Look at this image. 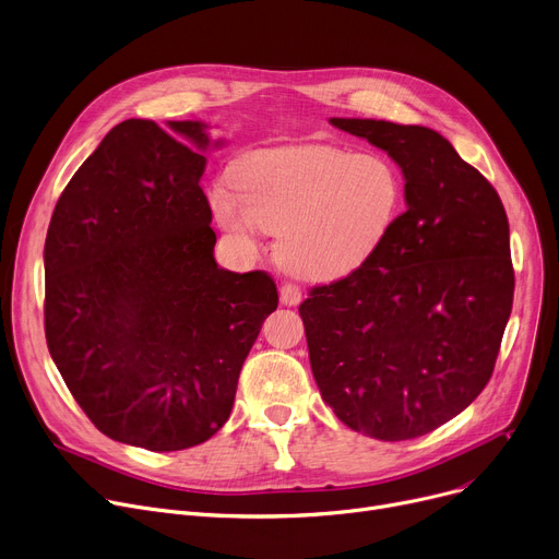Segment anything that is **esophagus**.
I'll return each mask as SVG.
<instances>
[{
	"label": "esophagus",
	"mask_w": 559,
	"mask_h": 559,
	"mask_svg": "<svg viewBox=\"0 0 559 559\" xmlns=\"http://www.w3.org/2000/svg\"><path fill=\"white\" fill-rule=\"evenodd\" d=\"M280 302L286 307H295L302 302V290L295 284H282L280 288Z\"/></svg>",
	"instance_id": "obj_1"
}]
</instances>
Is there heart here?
I'll return each instance as SVG.
<instances>
[{"instance_id": "heart-1", "label": "heart", "mask_w": 559, "mask_h": 559, "mask_svg": "<svg viewBox=\"0 0 559 559\" xmlns=\"http://www.w3.org/2000/svg\"><path fill=\"white\" fill-rule=\"evenodd\" d=\"M235 187L216 185L210 205L229 237L250 243L277 233L280 264L309 282L360 269L390 235L402 205V176L379 153L284 146L243 157Z\"/></svg>"}]
</instances>
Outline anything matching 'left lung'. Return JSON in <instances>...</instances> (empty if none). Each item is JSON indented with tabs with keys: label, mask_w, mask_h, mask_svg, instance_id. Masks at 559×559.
<instances>
[{
	"label": "left lung",
	"mask_w": 559,
	"mask_h": 559,
	"mask_svg": "<svg viewBox=\"0 0 559 559\" xmlns=\"http://www.w3.org/2000/svg\"><path fill=\"white\" fill-rule=\"evenodd\" d=\"M330 121L400 164L406 212L364 266L300 305L313 379L352 431L419 438L463 413L495 372L514 295L508 216L436 130Z\"/></svg>",
	"instance_id": "1"
}]
</instances>
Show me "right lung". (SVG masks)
Returning <instances> with one entry per match:
<instances>
[{"instance_id":"1","label":"right lung","mask_w":559,"mask_h":559,"mask_svg":"<svg viewBox=\"0 0 559 559\" xmlns=\"http://www.w3.org/2000/svg\"><path fill=\"white\" fill-rule=\"evenodd\" d=\"M169 128L117 123L60 193L45 241L53 364L98 431L148 451L221 429L280 302L269 273L218 269L201 189L207 126Z\"/></svg>"}]
</instances>
